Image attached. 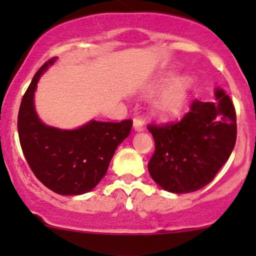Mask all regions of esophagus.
Wrapping results in <instances>:
<instances>
[{"instance_id":"esophagus-1","label":"esophagus","mask_w":256,"mask_h":256,"mask_svg":"<svg viewBox=\"0 0 256 256\" xmlns=\"http://www.w3.org/2000/svg\"><path fill=\"white\" fill-rule=\"evenodd\" d=\"M134 128L135 131H142L144 130V121L141 118H134Z\"/></svg>"}]
</instances>
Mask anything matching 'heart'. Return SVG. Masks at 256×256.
<instances>
[{"label": "heart", "instance_id": "obj_1", "mask_svg": "<svg viewBox=\"0 0 256 256\" xmlns=\"http://www.w3.org/2000/svg\"><path fill=\"white\" fill-rule=\"evenodd\" d=\"M192 86L193 78L188 74L167 73L160 76L147 88L150 95L161 92L151 102V112L156 118L166 120L176 118L184 108Z\"/></svg>", "mask_w": 256, "mask_h": 256}]
</instances>
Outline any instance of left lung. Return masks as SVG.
Instances as JSON below:
<instances>
[{
	"instance_id": "1",
	"label": "left lung",
	"mask_w": 256,
	"mask_h": 256,
	"mask_svg": "<svg viewBox=\"0 0 256 256\" xmlns=\"http://www.w3.org/2000/svg\"><path fill=\"white\" fill-rule=\"evenodd\" d=\"M154 140L148 172L152 180L171 193H190L214 180L233 152L236 115L223 89L214 90V102H198L178 122L148 126Z\"/></svg>"
}]
</instances>
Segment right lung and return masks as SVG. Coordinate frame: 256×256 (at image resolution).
I'll use <instances>...</instances> for the list:
<instances>
[{"label": "right lung", "instance_id": "right-lung-1", "mask_svg": "<svg viewBox=\"0 0 256 256\" xmlns=\"http://www.w3.org/2000/svg\"><path fill=\"white\" fill-rule=\"evenodd\" d=\"M48 60L33 76L18 112L23 154L34 176L53 192L79 196L90 192L106 174L118 146L130 135L132 121L90 120L72 130L43 122L34 105L40 76L56 63Z\"/></svg>", "mask_w": 256, "mask_h": 256}]
</instances>
